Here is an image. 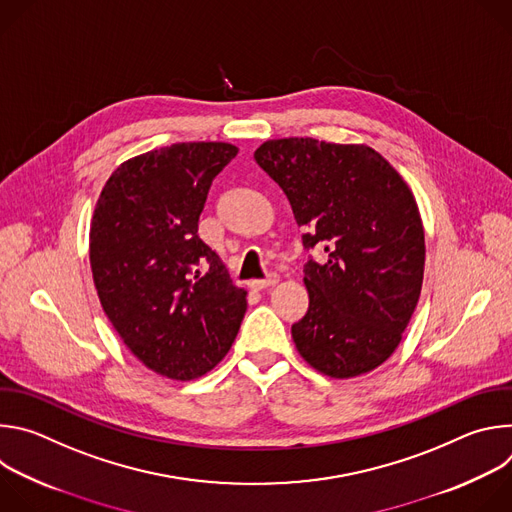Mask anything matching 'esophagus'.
Instances as JSON below:
<instances>
[{"mask_svg":"<svg viewBox=\"0 0 512 512\" xmlns=\"http://www.w3.org/2000/svg\"><path fill=\"white\" fill-rule=\"evenodd\" d=\"M277 281H279V275H277V273H269L265 279H253V281H251V287H255V289H265V287L275 285Z\"/></svg>","mask_w":512,"mask_h":512,"instance_id":"34e87169","label":"esophagus"}]
</instances>
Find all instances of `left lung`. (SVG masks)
<instances>
[{"mask_svg":"<svg viewBox=\"0 0 512 512\" xmlns=\"http://www.w3.org/2000/svg\"><path fill=\"white\" fill-rule=\"evenodd\" d=\"M255 162L285 192L308 259L306 316L291 326L302 358L332 379L383 364L399 346L423 283L425 237L413 192L369 145L285 137Z\"/></svg>","mask_w":512,"mask_h":512,"instance_id":"left-lung-1","label":"left lung"}]
</instances>
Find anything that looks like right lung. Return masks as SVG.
I'll return each mask as SVG.
<instances>
[{"mask_svg": "<svg viewBox=\"0 0 512 512\" xmlns=\"http://www.w3.org/2000/svg\"><path fill=\"white\" fill-rule=\"evenodd\" d=\"M237 152L190 141L135 156L95 206L89 257L101 306L125 346L168 379L214 369L247 312V291L198 237L210 184Z\"/></svg>", "mask_w": 512, "mask_h": 512, "instance_id": "add662e5", "label": "right lung"}]
</instances>
